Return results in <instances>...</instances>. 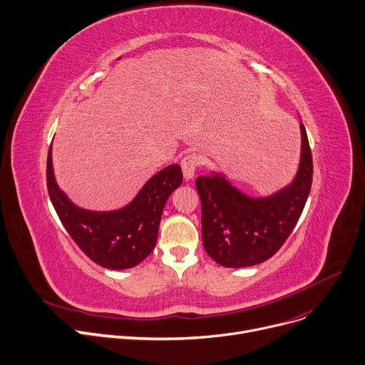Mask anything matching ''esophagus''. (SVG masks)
Masks as SVG:
<instances>
[{"mask_svg":"<svg viewBox=\"0 0 365 365\" xmlns=\"http://www.w3.org/2000/svg\"><path fill=\"white\" fill-rule=\"evenodd\" d=\"M200 164H201V161H200L198 155H195V154H189L182 160L180 165H182V172H183V176L186 180H190L193 176H195V172L198 170Z\"/></svg>","mask_w":365,"mask_h":365,"instance_id":"1","label":"esophagus"}]
</instances>
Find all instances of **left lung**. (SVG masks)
Here are the masks:
<instances>
[{
    "mask_svg": "<svg viewBox=\"0 0 365 365\" xmlns=\"http://www.w3.org/2000/svg\"><path fill=\"white\" fill-rule=\"evenodd\" d=\"M302 151L297 178L267 198H251L223 176L195 180L202 210V244L220 265L239 269L272 258L297 226L312 183V155L301 123Z\"/></svg>",
    "mask_w": 365,
    "mask_h": 365,
    "instance_id": "left-lung-1",
    "label": "left lung"
}]
</instances>
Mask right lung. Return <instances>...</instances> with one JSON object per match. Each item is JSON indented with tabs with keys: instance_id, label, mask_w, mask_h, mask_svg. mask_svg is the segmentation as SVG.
I'll list each match as a JSON object with an SVG mask.
<instances>
[{
	"instance_id": "1",
	"label": "right lung",
	"mask_w": 365,
	"mask_h": 365,
	"mask_svg": "<svg viewBox=\"0 0 365 365\" xmlns=\"http://www.w3.org/2000/svg\"><path fill=\"white\" fill-rule=\"evenodd\" d=\"M183 180L178 164L153 176L125 208L108 212L76 207L58 189L51 160L46 158V186L60 220L76 245L93 262L111 270H125L147 258L157 244L164 205Z\"/></svg>"
}]
</instances>
